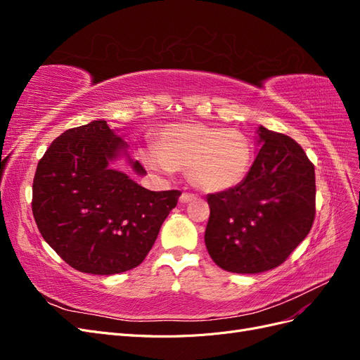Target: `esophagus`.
I'll return each instance as SVG.
<instances>
[{"instance_id":"esophagus-1","label":"esophagus","mask_w":360,"mask_h":360,"mask_svg":"<svg viewBox=\"0 0 360 360\" xmlns=\"http://www.w3.org/2000/svg\"><path fill=\"white\" fill-rule=\"evenodd\" d=\"M193 200H195V195H193V193L184 192V193H181V195H180V202H181V204L191 202V201H193Z\"/></svg>"}]
</instances>
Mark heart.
Wrapping results in <instances>:
<instances>
[{"label": "heart", "mask_w": 360, "mask_h": 360, "mask_svg": "<svg viewBox=\"0 0 360 360\" xmlns=\"http://www.w3.org/2000/svg\"><path fill=\"white\" fill-rule=\"evenodd\" d=\"M141 162L155 174L188 169L197 189L207 193L230 191L249 172L252 148L245 134L204 123H176L156 136L155 148L141 150Z\"/></svg>", "instance_id": "heart-1"}]
</instances>
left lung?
Listing matches in <instances>:
<instances>
[{
  "instance_id": "8db88e82",
  "label": "left lung",
  "mask_w": 360,
  "mask_h": 360,
  "mask_svg": "<svg viewBox=\"0 0 360 360\" xmlns=\"http://www.w3.org/2000/svg\"><path fill=\"white\" fill-rule=\"evenodd\" d=\"M255 141L258 153L246 179L207 197V250L221 269L242 275L284 263L315 216V171L303 148L264 126Z\"/></svg>"
}]
</instances>
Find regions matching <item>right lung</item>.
Wrapping results in <instances>:
<instances>
[{"mask_svg": "<svg viewBox=\"0 0 360 360\" xmlns=\"http://www.w3.org/2000/svg\"><path fill=\"white\" fill-rule=\"evenodd\" d=\"M146 169L105 120L61 134L40 159L32 181V214L45 242L73 269L115 275L143 263L179 191H148L114 163Z\"/></svg>", "mask_w": 360, "mask_h": 360, "instance_id": "right-lung-1", "label": "right lung"}]
</instances>
